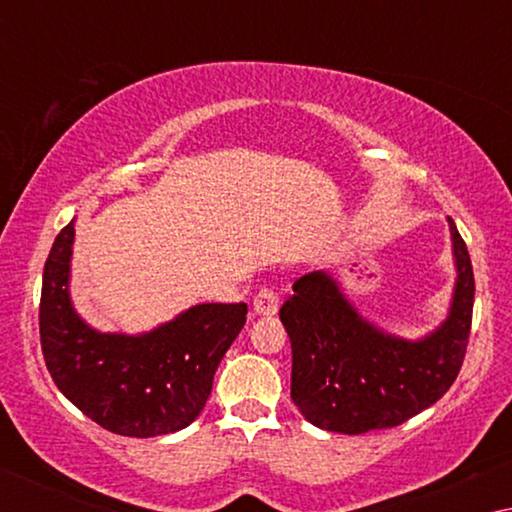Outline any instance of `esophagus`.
Wrapping results in <instances>:
<instances>
[{
  "label": "esophagus",
  "instance_id": "1",
  "mask_svg": "<svg viewBox=\"0 0 512 512\" xmlns=\"http://www.w3.org/2000/svg\"><path fill=\"white\" fill-rule=\"evenodd\" d=\"M253 307L259 316H275L280 309V293L264 287L253 300Z\"/></svg>",
  "mask_w": 512,
  "mask_h": 512
}]
</instances>
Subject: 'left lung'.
<instances>
[{"label": "left lung", "mask_w": 512, "mask_h": 512, "mask_svg": "<svg viewBox=\"0 0 512 512\" xmlns=\"http://www.w3.org/2000/svg\"><path fill=\"white\" fill-rule=\"evenodd\" d=\"M449 221L456 259L452 307L440 327L406 341L372 325L325 271L293 282L280 309L293 366L291 400L318 429H391L443 397L463 366L474 307V273L465 241Z\"/></svg>", "instance_id": "8db88e82"}]
</instances>
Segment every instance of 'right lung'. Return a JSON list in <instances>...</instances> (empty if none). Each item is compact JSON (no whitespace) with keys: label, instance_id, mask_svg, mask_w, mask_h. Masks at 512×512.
<instances>
[{"label":"right lung","instance_id":"right-lung-1","mask_svg":"<svg viewBox=\"0 0 512 512\" xmlns=\"http://www.w3.org/2000/svg\"><path fill=\"white\" fill-rule=\"evenodd\" d=\"M72 244L74 221L60 230L42 273L40 343L58 391L119 436L153 438L189 427L248 307L205 302L146 334L97 332L69 298Z\"/></svg>","mask_w":512,"mask_h":512}]
</instances>
